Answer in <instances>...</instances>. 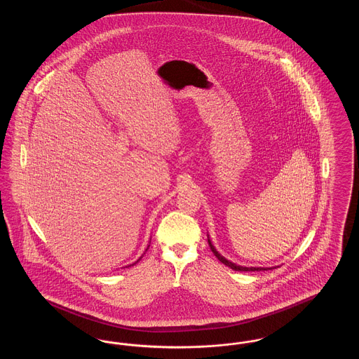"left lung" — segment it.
Returning <instances> with one entry per match:
<instances>
[{
	"instance_id": "obj_1",
	"label": "left lung",
	"mask_w": 359,
	"mask_h": 359,
	"mask_svg": "<svg viewBox=\"0 0 359 359\" xmlns=\"http://www.w3.org/2000/svg\"><path fill=\"white\" fill-rule=\"evenodd\" d=\"M208 245H210V248H211V250H212V253L215 255V257L222 262V264H224L226 266H229V268H231L233 271H238V272H258V271H268V269H273V268H261V266H258V268H256V266H241V265H237V264H234V262H231V261H229V259H226L224 257L222 256V255H219L218 253V250L214 248V245L211 243V241H210V238H208Z\"/></svg>"
}]
</instances>
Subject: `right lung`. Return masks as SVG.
Wrapping results in <instances>:
<instances>
[{"mask_svg": "<svg viewBox=\"0 0 359 359\" xmlns=\"http://www.w3.org/2000/svg\"><path fill=\"white\" fill-rule=\"evenodd\" d=\"M148 249H149V245H148V248H147V249H145V252H147V250H148ZM144 255H145V253H144ZM141 258H142V256L140 257V258H138V259H137L136 262H133V264H132V265H128V266H133V265H135V264H137V262H138V261H140V259H141Z\"/></svg>", "mask_w": 359, "mask_h": 359, "instance_id": "1", "label": "right lung"}]
</instances>
